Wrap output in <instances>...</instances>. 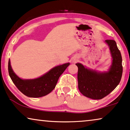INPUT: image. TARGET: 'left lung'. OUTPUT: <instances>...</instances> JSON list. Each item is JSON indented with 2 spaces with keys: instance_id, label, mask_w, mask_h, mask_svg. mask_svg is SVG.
I'll list each match as a JSON object with an SVG mask.
<instances>
[{
  "instance_id": "obj_1",
  "label": "left lung",
  "mask_w": 130,
  "mask_h": 130,
  "mask_svg": "<svg viewBox=\"0 0 130 130\" xmlns=\"http://www.w3.org/2000/svg\"><path fill=\"white\" fill-rule=\"evenodd\" d=\"M110 48L113 61L109 72L99 73L85 68L80 63L78 67L77 80L80 92L88 98L100 100L110 93L121 81L122 75V56L114 40H106Z\"/></svg>"
}]
</instances>
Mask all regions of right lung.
<instances>
[{"label": "right lung", "mask_w": 130, "mask_h": 130, "mask_svg": "<svg viewBox=\"0 0 130 130\" xmlns=\"http://www.w3.org/2000/svg\"><path fill=\"white\" fill-rule=\"evenodd\" d=\"M69 64L68 63L54 67L39 78L24 80L20 79L13 72L9 60L8 72L13 84L22 93L27 97L36 98L47 95L55 88L59 77Z\"/></svg>", "instance_id": "obj_1"}]
</instances>
